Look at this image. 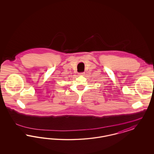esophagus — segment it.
I'll list each match as a JSON object with an SVG mask.
<instances>
[{
  "instance_id": "1",
  "label": "esophagus",
  "mask_w": 154,
  "mask_h": 154,
  "mask_svg": "<svg viewBox=\"0 0 154 154\" xmlns=\"http://www.w3.org/2000/svg\"><path fill=\"white\" fill-rule=\"evenodd\" d=\"M81 74H84V73H80L79 75H81Z\"/></svg>"
}]
</instances>
